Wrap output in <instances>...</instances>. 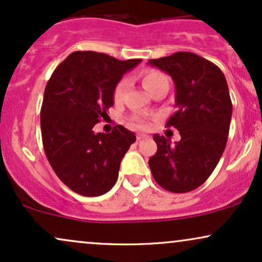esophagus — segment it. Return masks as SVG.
<instances>
[{"mask_svg":"<svg viewBox=\"0 0 262 262\" xmlns=\"http://www.w3.org/2000/svg\"><path fill=\"white\" fill-rule=\"evenodd\" d=\"M146 138H148V137H146V135H144V134H138V135H137V140H138V141L146 139Z\"/></svg>","mask_w":262,"mask_h":262,"instance_id":"34e87169","label":"esophagus"}]
</instances>
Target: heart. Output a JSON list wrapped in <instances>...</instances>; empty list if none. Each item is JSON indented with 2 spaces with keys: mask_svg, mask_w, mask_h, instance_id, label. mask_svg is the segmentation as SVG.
Wrapping results in <instances>:
<instances>
[{
  "mask_svg": "<svg viewBox=\"0 0 262 262\" xmlns=\"http://www.w3.org/2000/svg\"><path fill=\"white\" fill-rule=\"evenodd\" d=\"M141 83H143L144 89L146 91L154 95L158 91L164 89H169V79L164 73L161 71L155 70V69H148V70H144L143 74L140 76ZM128 81L123 79L117 83L116 87H114L113 91V101L114 103H121L123 100V96H124L125 90H127ZM132 125L134 127L140 128V129H148L150 127L149 119L144 118V117H134L132 119Z\"/></svg>",
  "mask_w": 262,
  "mask_h": 262,
  "instance_id": "b5f03b06",
  "label": "heart"
}]
</instances>
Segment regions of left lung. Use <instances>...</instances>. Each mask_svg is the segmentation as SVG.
Wrapping results in <instances>:
<instances>
[{
	"label": "left lung",
	"mask_w": 262,
	"mask_h": 262,
	"mask_svg": "<svg viewBox=\"0 0 262 262\" xmlns=\"http://www.w3.org/2000/svg\"><path fill=\"white\" fill-rule=\"evenodd\" d=\"M149 64L175 82L177 110L166 127L181 135L171 145L170 139L154 134L158 151L149 166L162 188L186 193L208 179L223 155L233 111L228 83L217 65L193 53L179 52Z\"/></svg>",
	"instance_id": "obj_1"
}]
</instances>
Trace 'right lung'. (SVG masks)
Wrapping results in <instances>:
<instances>
[{"instance_id":"add662e5","label":"right lung","mask_w":262,"mask_h":262,"mask_svg":"<svg viewBox=\"0 0 262 262\" xmlns=\"http://www.w3.org/2000/svg\"><path fill=\"white\" fill-rule=\"evenodd\" d=\"M140 61L74 52L45 86L40 110L45 155L56 176L81 196H101L113 187L123 156L137 139L123 125L108 134H96L93 127L108 117L123 75Z\"/></svg>"}]
</instances>
